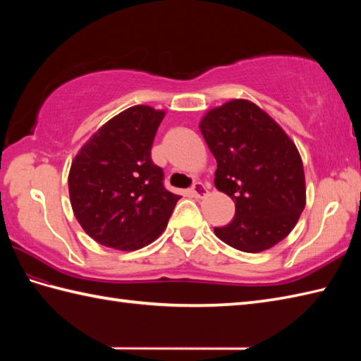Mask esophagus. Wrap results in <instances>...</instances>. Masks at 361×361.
I'll return each instance as SVG.
<instances>
[{"instance_id":"obj_1","label":"esophagus","mask_w":361,"mask_h":361,"mask_svg":"<svg viewBox=\"0 0 361 361\" xmlns=\"http://www.w3.org/2000/svg\"><path fill=\"white\" fill-rule=\"evenodd\" d=\"M190 192H192L195 198H203L206 194H208V188H206L203 183L198 181L192 186V189H190Z\"/></svg>"}]
</instances>
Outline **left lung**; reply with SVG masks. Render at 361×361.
<instances>
[{
  "label": "left lung",
  "mask_w": 361,
  "mask_h": 361,
  "mask_svg": "<svg viewBox=\"0 0 361 361\" xmlns=\"http://www.w3.org/2000/svg\"><path fill=\"white\" fill-rule=\"evenodd\" d=\"M200 132L217 161L214 185L235 203V216L214 233L243 252L271 248L290 234L305 206L301 157L286 132L245 99L206 113Z\"/></svg>",
  "instance_id": "obj_1"
}]
</instances>
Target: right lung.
<instances>
[{
    "label": "right lung",
    "instance_id": "obj_1",
    "mask_svg": "<svg viewBox=\"0 0 361 361\" xmlns=\"http://www.w3.org/2000/svg\"><path fill=\"white\" fill-rule=\"evenodd\" d=\"M164 111L135 105L110 119L71 164L68 188L74 216L97 243L140 250L164 231L180 195L164 188L150 150Z\"/></svg>",
    "mask_w": 361,
    "mask_h": 361
}]
</instances>
